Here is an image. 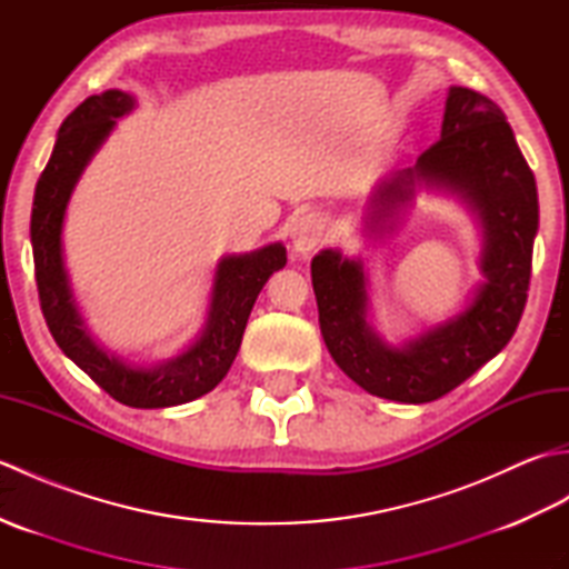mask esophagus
Segmentation results:
<instances>
[{"label": "esophagus", "mask_w": 569, "mask_h": 569, "mask_svg": "<svg viewBox=\"0 0 569 569\" xmlns=\"http://www.w3.org/2000/svg\"><path fill=\"white\" fill-rule=\"evenodd\" d=\"M325 229H328V222H325L322 214L318 212L300 214L291 229L293 249L298 253H310L312 249L320 247V241L325 239Z\"/></svg>", "instance_id": "34e87169"}]
</instances>
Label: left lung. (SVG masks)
I'll list each match as a JSON object with an SVG mask.
<instances>
[{
  "label": "left lung",
  "mask_w": 569,
  "mask_h": 569,
  "mask_svg": "<svg viewBox=\"0 0 569 569\" xmlns=\"http://www.w3.org/2000/svg\"><path fill=\"white\" fill-rule=\"evenodd\" d=\"M416 178L462 192L487 227L481 259L487 283L462 316L406 349L389 347L367 325L361 266L337 251H320L310 263L320 330L332 359L365 391L401 403L438 401L509 345L528 300L538 232L533 171L501 107L487 94L450 90L442 137L420 153L416 168L381 186L373 220L413 196Z\"/></svg>",
  "instance_id": "1"
}]
</instances>
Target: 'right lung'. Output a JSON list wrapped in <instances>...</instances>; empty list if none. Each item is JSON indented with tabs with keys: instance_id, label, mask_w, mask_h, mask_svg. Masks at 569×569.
Listing matches in <instances>:
<instances>
[{
	"instance_id": "obj_1",
	"label": "right lung",
	"mask_w": 569,
	"mask_h": 569,
	"mask_svg": "<svg viewBox=\"0 0 569 569\" xmlns=\"http://www.w3.org/2000/svg\"><path fill=\"white\" fill-rule=\"evenodd\" d=\"M131 107H134L131 94L107 90L78 104L60 124L53 153L36 183L33 196V273L41 312L56 345L114 401L131 408H168L200 398L224 379L239 352L253 300L269 276L286 266V249L271 244L220 263L208 328L178 359L156 369H137L102 352L82 330L72 306L63 257H60V227H63L70 190L84 163L110 134L114 119L127 114Z\"/></svg>"
}]
</instances>
